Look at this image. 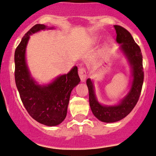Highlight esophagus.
<instances>
[{"instance_id": "34e87169", "label": "esophagus", "mask_w": 156, "mask_h": 156, "mask_svg": "<svg viewBox=\"0 0 156 156\" xmlns=\"http://www.w3.org/2000/svg\"><path fill=\"white\" fill-rule=\"evenodd\" d=\"M78 75H79L81 81H84L86 80V77H87V73H86L85 67H83V66H80L79 69H78Z\"/></svg>"}]
</instances>
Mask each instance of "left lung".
I'll return each mask as SVG.
<instances>
[{"label": "left lung", "mask_w": 156, "mask_h": 156, "mask_svg": "<svg viewBox=\"0 0 156 156\" xmlns=\"http://www.w3.org/2000/svg\"><path fill=\"white\" fill-rule=\"evenodd\" d=\"M116 41L121 44L120 48L129 60L132 70L133 81L128 94L115 106H105L97 100L91 79H87L86 84L89 89V105L93 114L99 121L105 123H113L128 115L137 103L141 94L144 80L142 66V55L140 46L135 43L131 33L119 25H114Z\"/></svg>", "instance_id": "1"}]
</instances>
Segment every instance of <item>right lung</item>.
<instances>
[{
	"label": "right lung",
	"instance_id": "obj_1",
	"mask_svg": "<svg viewBox=\"0 0 156 156\" xmlns=\"http://www.w3.org/2000/svg\"><path fill=\"white\" fill-rule=\"evenodd\" d=\"M45 29L44 24H37L22 37L15 51L14 76L20 98L30 115L40 123L53 126L65 120L70 93L80 79L76 66L46 86L37 85L31 78L25 60L26 46L30 35Z\"/></svg>",
	"mask_w": 156,
	"mask_h": 156
}]
</instances>
